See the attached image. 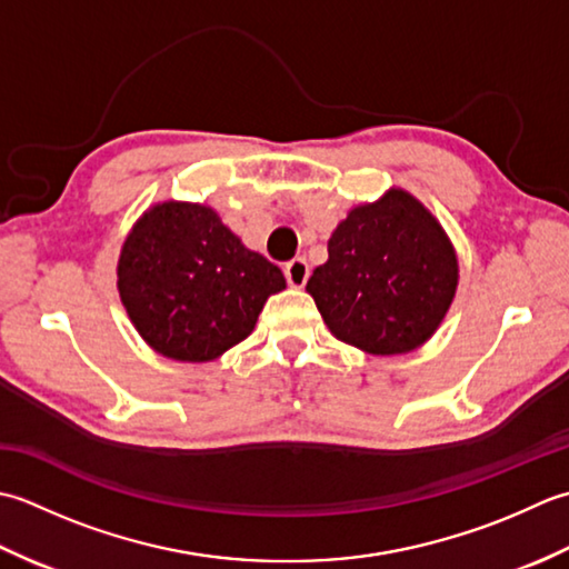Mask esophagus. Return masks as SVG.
Wrapping results in <instances>:
<instances>
[{
    "label": "esophagus",
    "instance_id": "34e87169",
    "mask_svg": "<svg viewBox=\"0 0 569 569\" xmlns=\"http://www.w3.org/2000/svg\"><path fill=\"white\" fill-rule=\"evenodd\" d=\"M284 277L292 287H305L309 280V264L305 258H295L284 264Z\"/></svg>",
    "mask_w": 569,
    "mask_h": 569
}]
</instances>
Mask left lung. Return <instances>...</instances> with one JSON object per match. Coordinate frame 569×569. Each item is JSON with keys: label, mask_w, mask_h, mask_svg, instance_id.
Wrapping results in <instances>:
<instances>
[{"label": "left lung", "mask_w": 569, "mask_h": 569, "mask_svg": "<svg viewBox=\"0 0 569 569\" xmlns=\"http://www.w3.org/2000/svg\"><path fill=\"white\" fill-rule=\"evenodd\" d=\"M457 258L442 226L392 189L358 206L329 238V260L309 277L323 321L356 349L408 353L437 331L457 289Z\"/></svg>", "instance_id": "left-lung-1"}]
</instances>
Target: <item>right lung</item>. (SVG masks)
Wrapping results in <instances>:
<instances>
[{"label": "right lung", "instance_id": "right-lung-1", "mask_svg": "<svg viewBox=\"0 0 569 569\" xmlns=\"http://www.w3.org/2000/svg\"><path fill=\"white\" fill-rule=\"evenodd\" d=\"M118 287L142 339L173 361L203 363L254 329L284 274L199 203H161L127 238Z\"/></svg>", "mask_w": 569, "mask_h": 569}]
</instances>
